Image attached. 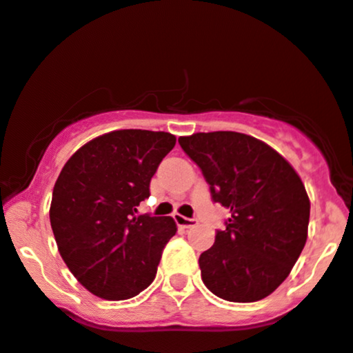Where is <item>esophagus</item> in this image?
<instances>
[{
    "label": "esophagus",
    "instance_id": "esophagus-1",
    "mask_svg": "<svg viewBox=\"0 0 353 353\" xmlns=\"http://www.w3.org/2000/svg\"><path fill=\"white\" fill-rule=\"evenodd\" d=\"M174 221L179 228H194L197 224V219H191V218H184L183 214H174Z\"/></svg>",
    "mask_w": 353,
    "mask_h": 353
}]
</instances>
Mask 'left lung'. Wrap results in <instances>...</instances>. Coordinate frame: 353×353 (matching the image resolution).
I'll use <instances>...</instances> for the list:
<instances>
[{
  "label": "left lung",
  "mask_w": 353,
  "mask_h": 353,
  "mask_svg": "<svg viewBox=\"0 0 353 353\" xmlns=\"http://www.w3.org/2000/svg\"><path fill=\"white\" fill-rule=\"evenodd\" d=\"M212 199L231 216L199 256L209 292L236 303L266 298L288 278L308 236L310 199L296 170L251 135L219 130L179 137Z\"/></svg>",
  "instance_id": "1"
}]
</instances>
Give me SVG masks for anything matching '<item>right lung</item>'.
Wrapping results in <instances>:
<instances>
[{
  "instance_id": "1",
  "label": "right lung",
  "mask_w": 353,
  "mask_h": 353,
  "mask_svg": "<svg viewBox=\"0 0 353 353\" xmlns=\"http://www.w3.org/2000/svg\"><path fill=\"white\" fill-rule=\"evenodd\" d=\"M176 145L169 132L114 130L80 147L58 176L50 223L79 283L103 300H129L154 281L176 234L169 216H137L150 179Z\"/></svg>"
}]
</instances>
